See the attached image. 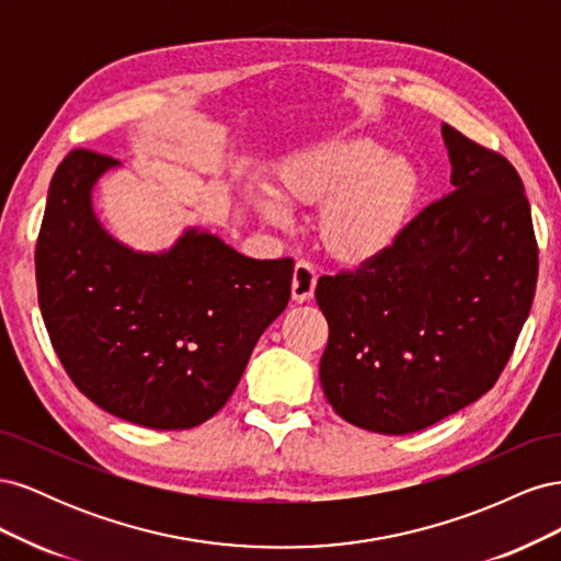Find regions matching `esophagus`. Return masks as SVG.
<instances>
[{
    "instance_id": "34e87169",
    "label": "esophagus",
    "mask_w": 561,
    "mask_h": 561,
    "mask_svg": "<svg viewBox=\"0 0 561 561\" xmlns=\"http://www.w3.org/2000/svg\"><path fill=\"white\" fill-rule=\"evenodd\" d=\"M316 283H318L316 266L307 260H299L295 264V274H293V299L299 304L309 301L313 297Z\"/></svg>"
}]
</instances>
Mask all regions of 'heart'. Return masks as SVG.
Wrapping results in <instances>:
<instances>
[{"instance_id":"heart-1","label":"heart","mask_w":561,"mask_h":561,"mask_svg":"<svg viewBox=\"0 0 561 561\" xmlns=\"http://www.w3.org/2000/svg\"><path fill=\"white\" fill-rule=\"evenodd\" d=\"M276 192L287 206L322 208V248L336 262L365 264L386 254L410 229L423 196V175L414 161L388 154L371 140H334L287 161ZM279 202L274 196L257 201L271 222L287 217Z\"/></svg>"}]
</instances>
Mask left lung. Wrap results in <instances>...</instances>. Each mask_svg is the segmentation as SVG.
<instances>
[{
  "mask_svg": "<svg viewBox=\"0 0 561 561\" xmlns=\"http://www.w3.org/2000/svg\"><path fill=\"white\" fill-rule=\"evenodd\" d=\"M454 192L355 271L322 276L320 383L353 426L407 435L482 398L531 311L538 245L515 165L443 126Z\"/></svg>",
  "mask_w": 561,
  "mask_h": 561,
  "instance_id": "obj_1",
  "label": "left lung"
}]
</instances>
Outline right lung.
<instances>
[{
  "mask_svg": "<svg viewBox=\"0 0 561 561\" xmlns=\"http://www.w3.org/2000/svg\"><path fill=\"white\" fill-rule=\"evenodd\" d=\"M112 165L72 149L50 180L35 250L39 309L91 402L138 426L194 428L227 404L285 311L295 262L245 257L198 229L168 252H133L93 213V184Z\"/></svg>",
  "mask_w": 561,
  "mask_h": 561,
  "instance_id": "obj_1",
  "label": "right lung"
}]
</instances>
